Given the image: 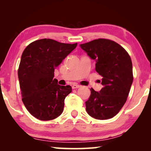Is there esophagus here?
Returning a JSON list of instances; mask_svg holds the SVG:
<instances>
[{
  "label": "esophagus",
  "instance_id": "obj_1",
  "mask_svg": "<svg viewBox=\"0 0 151 151\" xmlns=\"http://www.w3.org/2000/svg\"><path fill=\"white\" fill-rule=\"evenodd\" d=\"M80 87H81V85H77V84H73V86H72V88H73V89L78 88H80Z\"/></svg>",
  "mask_w": 151,
  "mask_h": 151
}]
</instances>
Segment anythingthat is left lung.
Returning <instances> with one entry per match:
<instances>
[{"label":"left lung","mask_w":151,"mask_h":151,"mask_svg":"<svg viewBox=\"0 0 151 151\" xmlns=\"http://www.w3.org/2000/svg\"><path fill=\"white\" fill-rule=\"evenodd\" d=\"M80 47L96 61L95 70L103 76L101 90L91 88L86 111L96 119H111L122 109L129 95L133 81L131 58L124 48L109 39L94 40Z\"/></svg>","instance_id":"obj_1"}]
</instances>
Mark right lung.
<instances>
[{
  "instance_id": "right-lung-1",
  "label": "right lung",
  "mask_w": 151,
  "mask_h": 151,
  "mask_svg": "<svg viewBox=\"0 0 151 151\" xmlns=\"http://www.w3.org/2000/svg\"><path fill=\"white\" fill-rule=\"evenodd\" d=\"M76 46L43 39L30 43L22 52L18 70L22 101L37 119L50 121L62 114L72 88L58 85L54 72Z\"/></svg>"
}]
</instances>
